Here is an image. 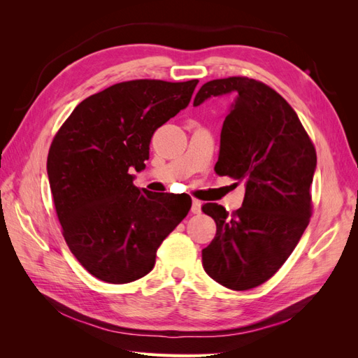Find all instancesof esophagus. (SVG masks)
<instances>
[{
    "label": "esophagus",
    "mask_w": 358,
    "mask_h": 358,
    "mask_svg": "<svg viewBox=\"0 0 358 358\" xmlns=\"http://www.w3.org/2000/svg\"><path fill=\"white\" fill-rule=\"evenodd\" d=\"M191 212H192V213H200V212H201V201H200V200H197V199H192Z\"/></svg>",
    "instance_id": "obj_1"
}]
</instances>
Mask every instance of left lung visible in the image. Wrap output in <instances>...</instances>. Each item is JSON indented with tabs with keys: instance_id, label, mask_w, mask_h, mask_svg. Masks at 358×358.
Here are the masks:
<instances>
[{
	"instance_id": "obj_1",
	"label": "left lung",
	"mask_w": 358,
	"mask_h": 358,
	"mask_svg": "<svg viewBox=\"0 0 358 358\" xmlns=\"http://www.w3.org/2000/svg\"><path fill=\"white\" fill-rule=\"evenodd\" d=\"M236 94L221 131L215 171L245 183L242 208L229 215L221 204L201 210L216 234L201 251L216 282L245 291L264 284L294 251L312 215L310 185L317 152L297 113L266 83L233 76L204 83L194 99Z\"/></svg>"
}]
</instances>
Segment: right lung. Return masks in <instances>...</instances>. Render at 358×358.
Listing matches in <instances>:
<instances>
[{"mask_svg": "<svg viewBox=\"0 0 358 358\" xmlns=\"http://www.w3.org/2000/svg\"><path fill=\"white\" fill-rule=\"evenodd\" d=\"M199 80H128L85 99L52 140L48 176L71 254L96 279L128 284L154 268L157 249L191 199L140 191L157 128L189 104Z\"/></svg>", "mask_w": 358, "mask_h": 358, "instance_id": "obj_1", "label": "right lung"}]
</instances>
